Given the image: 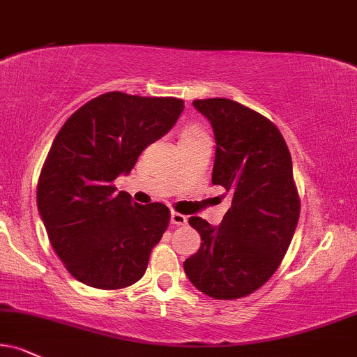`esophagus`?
Wrapping results in <instances>:
<instances>
[{
    "label": "esophagus",
    "mask_w": 357,
    "mask_h": 357,
    "mask_svg": "<svg viewBox=\"0 0 357 357\" xmlns=\"http://www.w3.org/2000/svg\"><path fill=\"white\" fill-rule=\"evenodd\" d=\"M170 223H172V225H175V227H183V225H187V217H185V215H182V213L172 212Z\"/></svg>",
    "instance_id": "34e87169"
}]
</instances>
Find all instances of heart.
<instances>
[{
	"instance_id": "b5f03b06",
	"label": "heart",
	"mask_w": 357,
	"mask_h": 357,
	"mask_svg": "<svg viewBox=\"0 0 357 357\" xmlns=\"http://www.w3.org/2000/svg\"><path fill=\"white\" fill-rule=\"evenodd\" d=\"M197 132H199V129H188L185 134H197Z\"/></svg>"
}]
</instances>
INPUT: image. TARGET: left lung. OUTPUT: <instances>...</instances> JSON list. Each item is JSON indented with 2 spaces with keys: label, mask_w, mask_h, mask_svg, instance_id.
<instances>
[{
  "label": "left lung",
  "mask_w": 357,
  "mask_h": 357,
  "mask_svg": "<svg viewBox=\"0 0 357 357\" xmlns=\"http://www.w3.org/2000/svg\"><path fill=\"white\" fill-rule=\"evenodd\" d=\"M193 107L212 124V183L231 193V206L218 227L188 218L202 245L183 270L202 293L236 300L271 278L291 243L300 218L291 155L273 122L235 100H193Z\"/></svg>",
  "instance_id": "1"
}]
</instances>
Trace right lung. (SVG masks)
Here are the masks:
<instances>
[{"mask_svg":"<svg viewBox=\"0 0 357 357\" xmlns=\"http://www.w3.org/2000/svg\"><path fill=\"white\" fill-rule=\"evenodd\" d=\"M182 111V99L107 92L57 132L39 175L38 210L57 257L81 283L121 289L144 276L170 212L164 204H135L112 182Z\"/></svg>","mask_w":357,"mask_h":357,"instance_id":"1","label":"right lung"}]
</instances>
